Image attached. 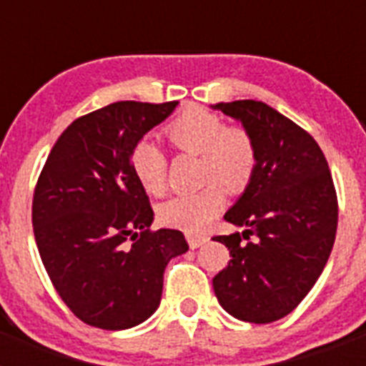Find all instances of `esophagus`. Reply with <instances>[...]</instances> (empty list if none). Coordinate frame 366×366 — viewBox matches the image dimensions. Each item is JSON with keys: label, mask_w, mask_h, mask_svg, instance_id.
Wrapping results in <instances>:
<instances>
[{"label": "esophagus", "mask_w": 366, "mask_h": 366, "mask_svg": "<svg viewBox=\"0 0 366 366\" xmlns=\"http://www.w3.org/2000/svg\"><path fill=\"white\" fill-rule=\"evenodd\" d=\"M207 243V237L205 235H194V234H188V244L189 249H199L201 244Z\"/></svg>", "instance_id": "34e87169"}]
</instances>
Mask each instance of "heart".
Masks as SVG:
<instances>
[{"label":"heart","mask_w":366,"mask_h":366,"mask_svg":"<svg viewBox=\"0 0 366 366\" xmlns=\"http://www.w3.org/2000/svg\"><path fill=\"white\" fill-rule=\"evenodd\" d=\"M165 137L177 149L201 155V177L209 184L199 192L178 194L161 203L157 217L169 228L199 234L222 209L224 186L241 192L250 182L256 169L254 142L244 129L226 127L217 114L201 106H189L178 114L165 127ZM131 171L144 192H165L167 157L155 144L140 140L132 148Z\"/></svg>","instance_id":"heart-1"}]
</instances>
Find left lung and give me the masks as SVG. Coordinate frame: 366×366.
I'll list each match as a JSON object with an SVG mask.
<instances>
[{
	"instance_id": "left-lung-1",
	"label": "left lung",
	"mask_w": 366,
	"mask_h": 366,
	"mask_svg": "<svg viewBox=\"0 0 366 366\" xmlns=\"http://www.w3.org/2000/svg\"><path fill=\"white\" fill-rule=\"evenodd\" d=\"M241 122L256 148L254 174L224 220L243 232L212 237L232 260L212 279L235 319L273 323L289 315L323 272L335 244L338 199L319 144L258 100L212 106Z\"/></svg>"
}]
</instances>
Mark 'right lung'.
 I'll list each match as a JSON object with an SVG mask.
<instances>
[{
	"label": "right lung",
	"mask_w": 366,
	"mask_h": 366,
	"mask_svg": "<svg viewBox=\"0 0 366 366\" xmlns=\"http://www.w3.org/2000/svg\"><path fill=\"white\" fill-rule=\"evenodd\" d=\"M178 102L122 100L79 117L37 178L31 224L54 289L83 323L123 330L159 307L163 273L188 243L152 232L154 211L131 171V152Z\"/></svg>",
	"instance_id": "1"
}]
</instances>
